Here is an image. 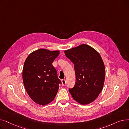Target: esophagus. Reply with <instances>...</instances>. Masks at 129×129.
I'll return each instance as SVG.
<instances>
[{
    "label": "esophagus",
    "instance_id": "1",
    "mask_svg": "<svg viewBox=\"0 0 129 129\" xmlns=\"http://www.w3.org/2000/svg\"><path fill=\"white\" fill-rule=\"evenodd\" d=\"M61 84H62L63 86L65 85V84H66V81L65 80H62L61 81Z\"/></svg>",
    "mask_w": 129,
    "mask_h": 129
}]
</instances>
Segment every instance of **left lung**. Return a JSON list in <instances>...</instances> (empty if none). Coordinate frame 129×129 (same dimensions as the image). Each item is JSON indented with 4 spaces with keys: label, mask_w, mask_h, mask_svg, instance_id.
I'll list each match as a JSON object with an SVG mask.
<instances>
[{
    "label": "left lung",
    "mask_w": 129,
    "mask_h": 129,
    "mask_svg": "<svg viewBox=\"0 0 129 129\" xmlns=\"http://www.w3.org/2000/svg\"><path fill=\"white\" fill-rule=\"evenodd\" d=\"M74 65L76 82L69 92L73 99L82 105L93 102L101 92L105 69L103 59L95 49L82 44L64 52Z\"/></svg>",
    "instance_id": "obj_1"
}]
</instances>
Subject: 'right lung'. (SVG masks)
<instances>
[{
	"label": "right lung",
	"mask_w": 129,
	"mask_h": 129,
	"mask_svg": "<svg viewBox=\"0 0 129 129\" xmlns=\"http://www.w3.org/2000/svg\"><path fill=\"white\" fill-rule=\"evenodd\" d=\"M59 54V51L41 48L31 53L25 61L24 85L29 97L38 104L47 105L56 95L61 82L52 63Z\"/></svg>",
	"instance_id": "add662e5"
}]
</instances>
